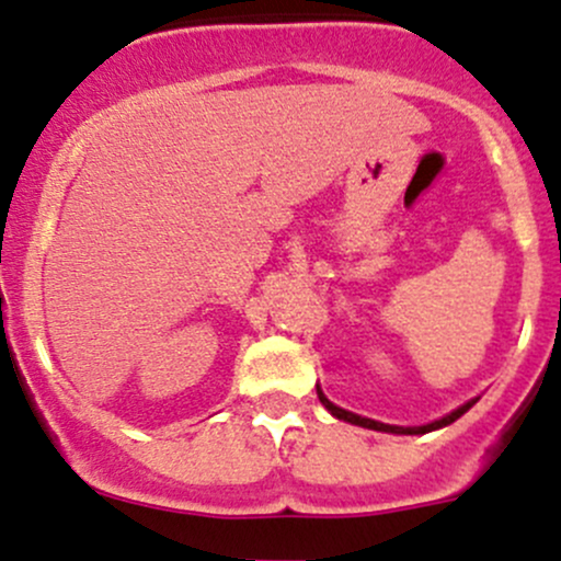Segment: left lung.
I'll return each mask as SVG.
<instances>
[{"label": "left lung", "instance_id": "1", "mask_svg": "<svg viewBox=\"0 0 561 561\" xmlns=\"http://www.w3.org/2000/svg\"><path fill=\"white\" fill-rule=\"evenodd\" d=\"M317 398H320V403L325 405V409L335 416V420H344V422H350V424H357V427L376 430V433H392V435H424V433H433V430H440V427H446V424L457 422L459 416L465 414V411H470L476 403H479V398H473V400H468V403L459 405V409H454L451 414L440 416V420H435V422H430V424H420V427H400V424H385V422L368 420V416L352 414V411H346V409H341V405L330 403V400L325 398V392H322V389H320V385H317Z\"/></svg>", "mask_w": 561, "mask_h": 561}]
</instances>
